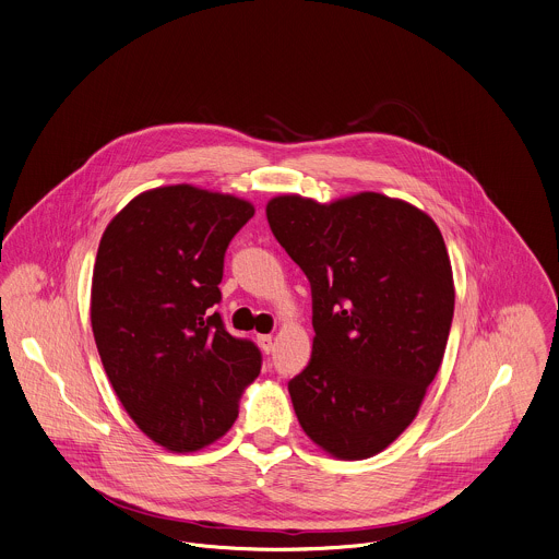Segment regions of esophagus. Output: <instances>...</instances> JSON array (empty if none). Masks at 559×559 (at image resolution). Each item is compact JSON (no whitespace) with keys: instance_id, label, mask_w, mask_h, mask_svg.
<instances>
[{"instance_id":"1","label":"esophagus","mask_w":559,"mask_h":559,"mask_svg":"<svg viewBox=\"0 0 559 559\" xmlns=\"http://www.w3.org/2000/svg\"><path fill=\"white\" fill-rule=\"evenodd\" d=\"M257 342H259V346L263 348V353H270V350L274 348V344H272V335H257Z\"/></svg>"}]
</instances>
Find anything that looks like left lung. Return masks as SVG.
I'll return each instance as SVG.
<instances>
[{"label":"left lung","instance_id":"8db88e82","mask_svg":"<svg viewBox=\"0 0 559 559\" xmlns=\"http://www.w3.org/2000/svg\"><path fill=\"white\" fill-rule=\"evenodd\" d=\"M265 213L311 285L313 350L289 382L298 424L335 459L376 456L413 424L443 361L454 278L441 230L380 193L278 195Z\"/></svg>","mask_w":559,"mask_h":559}]
</instances>
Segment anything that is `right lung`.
Segmentation results:
<instances>
[{
    "mask_svg": "<svg viewBox=\"0 0 559 559\" xmlns=\"http://www.w3.org/2000/svg\"><path fill=\"white\" fill-rule=\"evenodd\" d=\"M254 206L191 183L133 198L105 228L92 276V331L135 426L170 452L224 437L261 370L254 342L213 307L224 257Z\"/></svg>",
    "mask_w": 559,
    "mask_h": 559,
    "instance_id": "1",
    "label": "right lung"
}]
</instances>
